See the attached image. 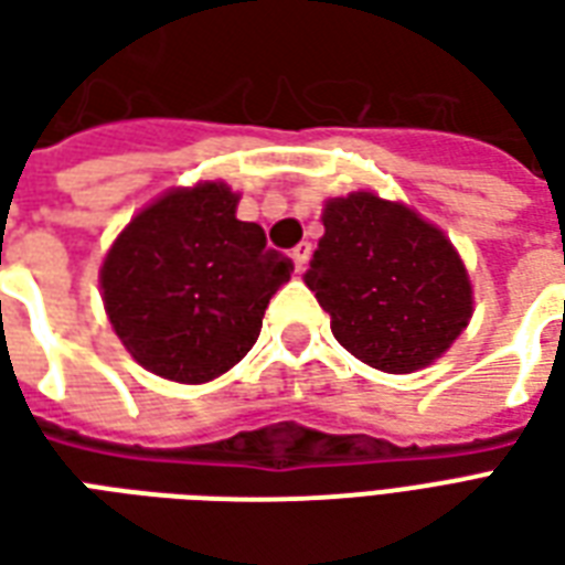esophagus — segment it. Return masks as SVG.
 I'll list each match as a JSON object with an SVG mask.
<instances>
[{"mask_svg":"<svg viewBox=\"0 0 565 565\" xmlns=\"http://www.w3.org/2000/svg\"><path fill=\"white\" fill-rule=\"evenodd\" d=\"M290 257H294V263H296V271L302 275V269L308 266V257H311V245H308V242H299V245L294 247V254H290Z\"/></svg>","mask_w":565,"mask_h":565,"instance_id":"esophagus-1","label":"esophagus"}]
</instances>
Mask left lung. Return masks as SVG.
Here are the masks:
<instances>
[{
	"label": "left lung",
	"instance_id": "obj_1",
	"mask_svg": "<svg viewBox=\"0 0 565 565\" xmlns=\"http://www.w3.org/2000/svg\"><path fill=\"white\" fill-rule=\"evenodd\" d=\"M320 221L306 284L335 342L387 375L433 366L475 311L454 242L412 205L372 190L327 199Z\"/></svg>",
	"mask_w": 565,
	"mask_h": 565
}]
</instances>
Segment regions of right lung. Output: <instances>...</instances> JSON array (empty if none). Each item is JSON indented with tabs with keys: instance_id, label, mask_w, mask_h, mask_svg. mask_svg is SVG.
<instances>
[{
	"instance_id": "obj_1",
	"label": "right lung",
	"mask_w": 565,
	"mask_h": 565,
	"mask_svg": "<svg viewBox=\"0 0 565 565\" xmlns=\"http://www.w3.org/2000/svg\"><path fill=\"white\" fill-rule=\"evenodd\" d=\"M226 181L169 186L132 214L99 266L105 315L129 356L178 384H209L254 348L294 263L235 217Z\"/></svg>"
}]
</instances>
